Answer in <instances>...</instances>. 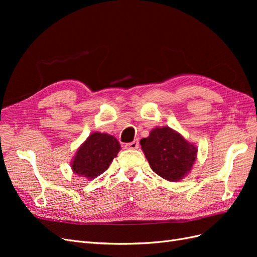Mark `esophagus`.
Instances as JSON below:
<instances>
[{"instance_id":"1","label":"esophagus","mask_w":257,"mask_h":257,"mask_svg":"<svg viewBox=\"0 0 257 257\" xmlns=\"http://www.w3.org/2000/svg\"><path fill=\"white\" fill-rule=\"evenodd\" d=\"M125 148H126V149H138L139 143H138V141H134L132 143H128V144L125 145Z\"/></svg>"}]
</instances>
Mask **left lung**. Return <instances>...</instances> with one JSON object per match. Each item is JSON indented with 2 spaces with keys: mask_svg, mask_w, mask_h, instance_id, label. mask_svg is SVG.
<instances>
[{
  "mask_svg": "<svg viewBox=\"0 0 257 257\" xmlns=\"http://www.w3.org/2000/svg\"><path fill=\"white\" fill-rule=\"evenodd\" d=\"M141 145L151 169L167 181H180L197 158V148L168 126L154 127Z\"/></svg>",
  "mask_w": 257,
  "mask_h": 257,
  "instance_id": "8db88e82",
  "label": "left lung"
}]
</instances>
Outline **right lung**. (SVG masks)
Listing matches in <instances>:
<instances>
[{
  "label": "right lung",
  "instance_id": "add662e5",
  "mask_svg": "<svg viewBox=\"0 0 257 257\" xmlns=\"http://www.w3.org/2000/svg\"><path fill=\"white\" fill-rule=\"evenodd\" d=\"M120 149L121 146L115 137L94 132L75 153L71 163L73 173L92 180L108 169Z\"/></svg>",
  "mask_w": 257,
  "mask_h": 257
}]
</instances>
